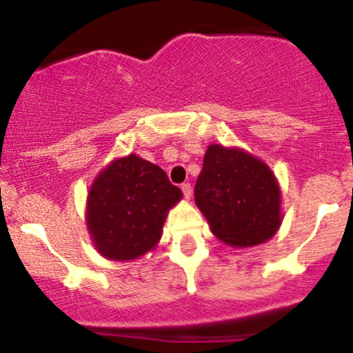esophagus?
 Wrapping results in <instances>:
<instances>
[{"instance_id": "esophagus-1", "label": "esophagus", "mask_w": 353, "mask_h": 353, "mask_svg": "<svg viewBox=\"0 0 353 353\" xmlns=\"http://www.w3.org/2000/svg\"><path fill=\"white\" fill-rule=\"evenodd\" d=\"M181 190H183V194L186 199H191V194H193V186L190 183L181 184Z\"/></svg>"}]
</instances>
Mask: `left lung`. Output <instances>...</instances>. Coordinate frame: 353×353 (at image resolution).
Segmentation results:
<instances>
[{
  "label": "left lung",
  "mask_w": 353,
  "mask_h": 353,
  "mask_svg": "<svg viewBox=\"0 0 353 353\" xmlns=\"http://www.w3.org/2000/svg\"><path fill=\"white\" fill-rule=\"evenodd\" d=\"M194 201L212 232L232 248L265 243L282 223V194L275 174L239 148L210 145Z\"/></svg>",
  "instance_id": "1"
}]
</instances>
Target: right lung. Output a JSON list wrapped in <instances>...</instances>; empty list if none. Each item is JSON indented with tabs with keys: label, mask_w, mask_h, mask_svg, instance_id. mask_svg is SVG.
I'll return each instance as SVG.
<instances>
[{
	"label": "right lung",
	"mask_w": 353,
	"mask_h": 353,
	"mask_svg": "<svg viewBox=\"0 0 353 353\" xmlns=\"http://www.w3.org/2000/svg\"><path fill=\"white\" fill-rule=\"evenodd\" d=\"M181 198L159 165L134 154L117 159L88 191V234L104 258L137 259L159 244L167 212Z\"/></svg>",
	"instance_id": "1"
}]
</instances>
